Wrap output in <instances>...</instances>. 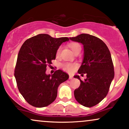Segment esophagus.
Instances as JSON below:
<instances>
[{
    "mask_svg": "<svg viewBox=\"0 0 129 129\" xmlns=\"http://www.w3.org/2000/svg\"><path fill=\"white\" fill-rule=\"evenodd\" d=\"M73 79V76L71 75H70L69 76V79Z\"/></svg>",
    "mask_w": 129,
    "mask_h": 129,
    "instance_id": "34e87169",
    "label": "esophagus"
}]
</instances>
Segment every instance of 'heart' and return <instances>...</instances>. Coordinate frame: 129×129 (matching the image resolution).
<instances>
[{
    "mask_svg": "<svg viewBox=\"0 0 129 129\" xmlns=\"http://www.w3.org/2000/svg\"><path fill=\"white\" fill-rule=\"evenodd\" d=\"M69 46H70V47L71 48V49L72 50L73 52H76L77 50L81 49V46H80V45L77 43H71V44H70ZM60 50H61V47H59L58 49L57 50V52H56L57 56H58L60 54ZM62 66L63 69L66 70L71 71L73 70L76 67L77 64L74 63H65L64 64H63Z\"/></svg>",
    "mask_w": 129,
    "mask_h": 129,
    "instance_id": "b5f03b06",
    "label": "heart"
}]
</instances>
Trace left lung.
Here are the masks:
<instances>
[{
    "instance_id": "obj_1",
    "label": "left lung",
    "mask_w": 129,
    "mask_h": 129,
    "mask_svg": "<svg viewBox=\"0 0 129 129\" xmlns=\"http://www.w3.org/2000/svg\"><path fill=\"white\" fill-rule=\"evenodd\" d=\"M70 40L83 46V58L78 70L79 74H86L80 85L74 90L76 100L85 107H92L100 103L108 94L114 77V69L109 50L102 40L87 34H82Z\"/></svg>"
}]
</instances>
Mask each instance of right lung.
Returning a JSON list of instances; mask_svg holds the SVG:
<instances>
[{
	"label": "right lung",
	"mask_w": 129,
	"mask_h": 129,
	"mask_svg": "<svg viewBox=\"0 0 129 129\" xmlns=\"http://www.w3.org/2000/svg\"><path fill=\"white\" fill-rule=\"evenodd\" d=\"M69 41L67 37L55 38L38 34L26 40L20 48L14 76L20 94L32 106L43 108L50 105L56 98L58 86L69 78L60 70L53 74L46 73L59 46Z\"/></svg>",
	"instance_id": "right-lung-1"
}]
</instances>
